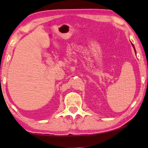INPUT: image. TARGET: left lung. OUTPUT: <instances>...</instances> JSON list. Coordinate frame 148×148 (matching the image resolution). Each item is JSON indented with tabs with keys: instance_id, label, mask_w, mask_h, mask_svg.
I'll use <instances>...</instances> for the list:
<instances>
[{
	"instance_id": "8db88e82",
	"label": "left lung",
	"mask_w": 148,
	"mask_h": 148,
	"mask_svg": "<svg viewBox=\"0 0 148 148\" xmlns=\"http://www.w3.org/2000/svg\"><path fill=\"white\" fill-rule=\"evenodd\" d=\"M132 45H133V48H134V50H135V52H136L135 51V47H134V45H133V44H132Z\"/></svg>"
}]
</instances>
